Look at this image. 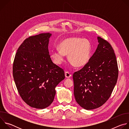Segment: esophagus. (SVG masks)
I'll return each instance as SVG.
<instances>
[{
    "label": "esophagus",
    "mask_w": 129,
    "mask_h": 129,
    "mask_svg": "<svg viewBox=\"0 0 129 129\" xmlns=\"http://www.w3.org/2000/svg\"><path fill=\"white\" fill-rule=\"evenodd\" d=\"M65 75L66 78H70L71 77V74H70V73L68 71L65 72Z\"/></svg>",
    "instance_id": "34e87169"
}]
</instances>
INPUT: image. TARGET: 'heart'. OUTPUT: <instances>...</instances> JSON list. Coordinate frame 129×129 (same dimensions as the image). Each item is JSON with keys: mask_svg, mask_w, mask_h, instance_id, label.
Here are the masks:
<instances>
[{"mask_svg": "<svg viewBox=\"0 0 129 129\" xmlns=\"http://www.w3.org/2000/svg\"><path fill=\"white\" fill-rule=\"evenodd\" d=\"M59 49L51 51V57L57 64H61L65 54L68 55L69 62L76 67L85 65L89 61L91 51V44L87 39L78 37L66 38L59 44Z\"/></svg>", "mask_w": 129, "mask_h": 129, "instance_id": "obj_1", "label": "heart"}]
</instances>
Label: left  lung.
<instances>
[{"label": "left lung", "mask_w": 129, "mask_h": 129, "mask_svg": "<svg viewBox=\"0 0 129 129\" xmlns=\"http://www.w3.org/2000/svg\"><path fill=\"white\" fill-rule=\"evenodd\" d=\"M98 40L99 44L88 62L73 75L75 99L86 110L98 108L107 101L118 76L117 60L112 47L100 37Z\"/></svg>", "instance_id": "obj_1"}]
</instances>
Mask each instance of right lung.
Here are the masks:
<instances>
[{
	"instance_id": "right-lung-1",
	"label": "right lung",
	"mask_w": 129,
	"mask_h": 129,
	"mask_svg": "<svg viewBox=\"0 0 129 129\" xmlns=\"http://www.w3.org/2000/svg\"><path fill=\"white\" fill-rule=\"evenodd\" d=\"M51 34L42 33L26 39L18 48L13 66L14 80L21 98L29 106L44 109L53 101L55 88L65 79L64 70L49 54Z\"/></svg>"
}]
</instances>
